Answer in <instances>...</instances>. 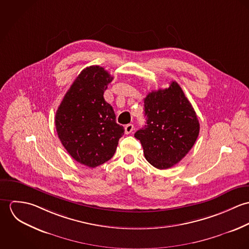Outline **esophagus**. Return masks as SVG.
<instances>
[{"label": "esophagus", "mask_w": 249, "mask_h": 249, "mask_svg": "<svg viewBox=\"0 0 249 249\" xmlns=\"http://www.w3.org/2000/svg\"><path fill=\"white\" fill-rule=\"evenodd\" d=\"M133 129H134V125H133V124H126V125H125V127H124V130H125V133H126V134L131 133V132L133 131Z\"/></svg>", "instance_id": "34e87169"}]
</instances>
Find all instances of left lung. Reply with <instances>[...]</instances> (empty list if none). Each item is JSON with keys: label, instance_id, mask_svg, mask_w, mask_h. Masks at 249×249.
<instances>
[{"label": "left lung", "instance_id": "left-lung-1", "mask_svg": "<svg viewBox=\"0 0 249 249\" xmlns=\"http://www.w3.org/2000/svg\"><path fill=\"white\" fill-rule=\"evenodd\" d=\"M146 125L134 136L146 161L159 170L172 168L191 150L199 133L196 111L178 82L148 93L144 99Z\"/></svg>", "mask_w": 249, "mask_h": 249}]
</instances>
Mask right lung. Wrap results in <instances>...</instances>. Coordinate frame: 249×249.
Returning a JSON list of instances; mask_svg holds the SVG:
<instances>
[{
    "label": "right lung",
    "mask_w": 249,
    "mask_h": 249,
    "mask_svg": "<svg viewBox=\"0 0 249 249\" xmlns=\"http://www.w3.org/2000/svg\"><path fill=\"white\" fill-rule=\"evenodd\" d=\"M113 76L90 66L77 75L55 114V128L68 153L78 163L96 168L111 159L124 129L116 123L104 98Z\"/></svg>",
    "instance_id": "1"
}]
</instances>
